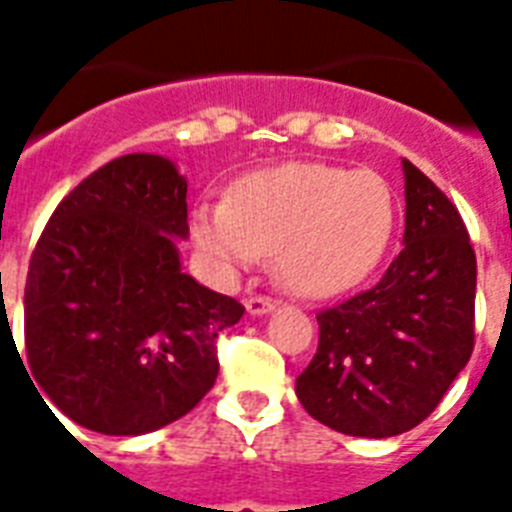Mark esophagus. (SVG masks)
Instances as JSON below:
<instances>
[{
    "instance_id": "1",
    "label": "esophagus",
    "mask_w": 512,
    "mask_h": 512,
    "mask_svg": "<svg viewBox=\"0 0 512 512\" xmlns=\"http://www.w3.org/2000/svg\"><path fill=\"white\" fill-rule=\"evenodd\" d=\"M276 308V300L265 295H252L247 300V313L249 316H263V313H271Z\"/></svg>"
}]
</instances>
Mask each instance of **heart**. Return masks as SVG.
<instances>
[{
    "mask_svg": "<svg viewBox=\"0 0 512 512\" xmlns=\"http://www.w3.org/2000/svg\"><path fill=\"white\" fill-rule=\"evenodd\" d=\"M393 225L396 196L377 172L292 162L236 180L225 204H201L193 239L217 271L239 273L276 252L292 292L332 297L374 271Z\"/></svg>",
    "mask_w": 512,
    "mask_h": 512,
    "instance_id": "1",
    "label": "heart"
}]
</instances>
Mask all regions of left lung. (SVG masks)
Returning a JSON list of instances; mask_svg holds the SVG:
<instances>
[{
	"label": "left lung",
	"instance_id": "1",
	"mask_svg": "<svg viewBox=\"0 0 512 512\" xmlns=\"http://www.w3.org/2000/svg\"><path fill=\"white\" fill-rule=\"evenodd\" d=\"M404 249L377 284L327 308L297 377L313 420L361 438L417 428L473 353L476 252L446 193L409 159Z\"/></svg>",
	"mask_w": 512,
	"mask_h": 512
}]
</instances>
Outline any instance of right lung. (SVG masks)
<instances>
[{
  "mask_svg": "<svg viewBox=\"0 0 512 512\" xmlns=\"http://www.w3.org/2000/svg\"><path fill=\"white\" fill-rule=\"evenodd\" d=\"M185 193L170 159L119 156L60 201L36 241L23 295L26 372L82 428L143 436L215 385V340L244 305L180 271Z\"/></svg>",
  "mask_w": 512,
  "mask_h": 512,
  "instance_id": "1",
  "label": "right lung"
}]
</instances>
